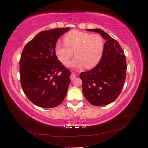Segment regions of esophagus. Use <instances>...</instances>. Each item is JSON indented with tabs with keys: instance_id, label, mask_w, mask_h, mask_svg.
Wrapping results in <instances>:
<instances>
[{
	"instance_id": "1",
	"label": "esophagus",
	"mask_w": 148,
	"mask_h": 148,
	"mask_svg": "<svg viewBox=\"0 0 148 148\" xmlns=\"http://www.w3.org/2000/svg\"><path fill=\"white\" fill-rule=\"evenodd\" d=\"M76 74L74 73V72H72V73L71 74V77H70V78H71V81H72L73 80L75 77H76Z\"/></svg>"
}]
</instances>
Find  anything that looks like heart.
<instances>
[{"instance_id": "obj_1", "label": "heart", "mask_w": 148, "mask_h": 148, "mask_svg": "<svg viewBox=\"0 0 148 148\" xmlns=\"http://www.w3.org/2000/svg\"><path fill=\"white\" fill-rule=\"evenodd\" d=\"M65 44L57 42L55 46V53L58 60L65 64L72 55L76 56L68 62L69 67L80 68L84 66L92 69L99 64L102 58L104 44L99 34L74 30L64 37Z\"/></svg>"}]
</instances>
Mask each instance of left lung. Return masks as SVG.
Here are the masks:
<instances>
[{"label": "left lung", "mask_w": 148, "mask_h": 148, "mask_svg": "<svg viewBox=\"0 0 148 148\" xmlns=\"http://www.w3.org/2000/svg\"><path fill=\"white\" fill-rule=\"evenodd\" d=\"M87 30L100 34L106 42L101 60L95 68L79 75L83 93L92 105L106 106L114 102L123 89L127 75L126 58L118 42L104 31Z\"/></svg>", "instance_id": "obj_1"}]
</instances>
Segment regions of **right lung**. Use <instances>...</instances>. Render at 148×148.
I'll list each match as a JSON object with an SVG mask.
<instances>
[{"mask_svg":"<svg viewBox=\"0 0 148 148\" xmlns=\"http://www.w3.org/2000/svg\"><path fill=\"white\" fill-rule=\"evenodd\" d=\"M70 28L40 32L24 47L20 60L22 89L31 102L52 108L63 102L71 83V72L55 53L58 38Z\"/></svg>","mask_w":148,"mask_h":148,"instance_id":"1","label":"right lung"}]
</instances>
